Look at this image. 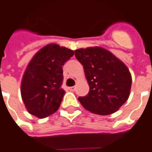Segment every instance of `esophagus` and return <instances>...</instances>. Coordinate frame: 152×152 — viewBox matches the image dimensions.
I'll return each mask as SVG.
<instances>
[{
  "label": "esophagus",
  "instance_id": "esophagus-1",
  "mask_svg": "<svg viewBox=\"0 0 152 152\" xmlns=\"http://www.w3.org/2000/svg\"><path fill=\"white\" fill-rule=\"evenodd\" d=\"M69 89L70 91H74L75 88H74V87H69Z\"/></svg>",
  "mask_w": 152,
  "mask_h": 152
}]
</instances>
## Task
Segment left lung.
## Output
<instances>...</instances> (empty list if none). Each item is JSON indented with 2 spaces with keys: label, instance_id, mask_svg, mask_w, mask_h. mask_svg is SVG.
<instances>
[{
  "label": "left lung",
  "instance_id": "1",
  "mask_svg": "<svg viewBox=\"0 0 152 152\" xmlns=\"http://www.w3.org/2000/svg\"><path fill=\"white\" fill-rule=\"evenodd\" d=\"M75 57L82 64L89 92L78 101L85 109L98 115L115 113L127 100L132 76L123 63L101 47L79 49Z\"/></svg>",
  "mask_w": 152,
  "mask_h": 152
}]
</instances>
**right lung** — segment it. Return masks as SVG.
Segmentation results:
<instances>
[{
    "label": "right lung",
    "mask_w": 152,
    "mask_h": 152,
    "mask_svg": "<svg viewBox=\"0 0 152 152\" xmlns=\"http://www.w3.org/2000/svg\"><path fill=\"white\" fill-rule=\"evenodd\" d=\"M74 50L58 45L45 46L27 66L21 82V97L30 114L45 118L55 113L61 104L65 91L63 67Z\"/></svg>",
    "instance_id": "add662e5"
}]
</instances>
